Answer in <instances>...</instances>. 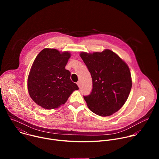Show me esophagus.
Here are the masks:
<instances>
[{
	"instance_id": "1",
	"label": "esophagus",
	"mask_w": 159,
	"mask_h": 159,
	"mask_svg": "<svg viewBox=\"0 0 159 159\" xmlns=\"http://www.w3.org/2000/svg\"><path fill=\"white\" fill-rule=\"evenodd\" d=\"M77 84L78 85V86H79V87L80 88V81H79V82H77Z\"/></svg>"
}]
</instances>
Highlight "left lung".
<instances>
[{
    "mask_svg": "<svg viewBox=\"0 0 159 159\" xmlns=\"http://www.w3.org/2000/svg\"><path fill=\"white\" fill-rule=\"evenodd\" d=\"M80 55L93 79L91 93L84 96L88 107L101 116L112 115L124 105L130 93L132 82L128 65L109 50Z\"/></svg>",
    "mask_w": 159,
    "mask_h": 159,
    "instance_id": "8db88e82",
    "label": "left lung"
}]
</instances>
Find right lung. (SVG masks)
I'll return each instance as SVG.
<instances>
[{
  "label": "right lung",
  "mask_w": 159,
  "mask_h": 159,
  "mask_svg": "<svg viewBox=\"0 0 159 159\" xmlns=\"http://www.w3.org/2000/svg\"><path fill=\"white\" fill-rule=\"evenodd\" d=\"M70 57L69 52L45 48L35 58L28 77V92L31 99L47 109L64 104L77 85L70 79L65 66Z\"/></svg>",
  "instance_id": "1"
}]
</instances>
